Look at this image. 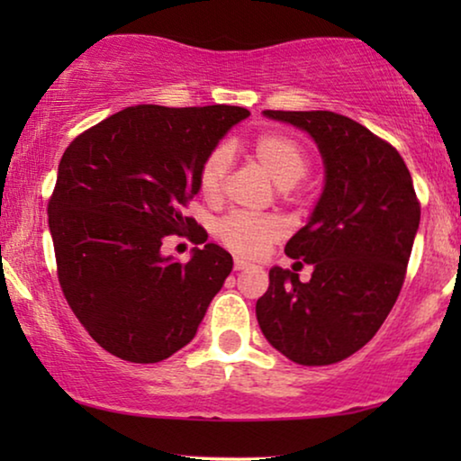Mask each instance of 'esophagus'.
I'll use <instances>...</instances> for the list:
<instances>
[{
    "label": "esophagus",
    "mask_w": 461,
    "mask_h": 461,
    "mask_svg": "<svg viewBox=\"0 0 461 461\" xmlns=\"http://www.w3.org/2000/svg\"><path fill=\"white\" fill-rule=\"evenodd\" d=\"M245 268H249V262H243V260H235V270H245Z\"/></svg>",
    "instance_id": "1"
}]
</instances>
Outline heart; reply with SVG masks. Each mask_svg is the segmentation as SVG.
I'll list each match as a JSON object with an SVG mask.
<instances>
[{
    "instance_id": "b5f03b06",
    "label": "heart",
    "mask_w": 461,
    "mask_h": 461,
    "mask_svg": "<svg viewBox=\"0 0 461 461\" xmlns=\"http://www.w3.org/2000/svg\"><path fill=\"white\" fill-rule=\"evenodd\" d=\"M251 157L260 166L264 174L275 182L276 186L287 191L294 188L308 174L306 150L300 142H295L287 134H264L256 138L251 144ZM230 167V155L226 149H216L205 157L199 169V193L207 201H216L224 188L226 174ZM283 226L276 218L270 216H243L232 213L220 220L216 235L230 251L241 258L262 256L270 243L281 237Z\"/></svg>"
}]
</instances>
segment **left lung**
I'll list each match as a JSON object with an SVG mask.
<instances>
[{
	"label": "left lung",
	"mask_w": 461,
	"mask_h": 461,
	"mask_svg": "<svg viewBox=\"0 0 461 461\" xmlns=\"http://www.w3.org/2000/svg\"><path fill=\"white\" fill-rule=\"evenodd\" d=\"M317 144L325 185L285 254L312 267L311 281L273 267L256 302L268 344L300 365L355 355L380 330L405 281L420 203L399 150L331 111H264ZM302 262H295L300 264Z\"/></svg>",
	"instance_id": "8db88e82"
}]
</instances>
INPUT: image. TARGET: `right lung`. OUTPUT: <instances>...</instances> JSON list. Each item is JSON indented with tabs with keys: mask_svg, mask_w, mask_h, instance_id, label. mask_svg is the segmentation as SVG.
<instances>
[{
	"mask_svg": "<svg viewBox=\"0 0 461 461\" xmlns=\"http://www.w3.org/2000/svg\"><path fill=\"white\" fill-rule=\"evenodd\" d=\"M243 106L138 104L75 138L48 205L62 294L86 331L123 361L159 363L197 333L232 270L216 243L182 265L162 237L194 230L180 213L199 193V169ZM198 242L207 241L195 230Z\"/></svg>",
	"mask_w": 461,
	"mask_h": 461,
	"instance_id": "add662e5",
	"label": "right lung"
}]
</instances>
